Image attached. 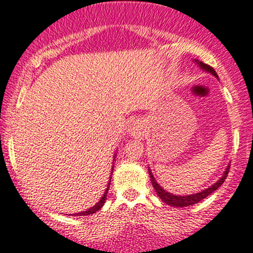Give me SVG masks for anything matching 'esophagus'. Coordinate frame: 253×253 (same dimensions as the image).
<instances>
[{
  "mask_svg": "<svg viewBox=\"0 0 253 253\" xmlns=\"http://www.w3.org/2000/svg\"><path fill=\"white\" fill-rule=\"evenodd\" d=\"M142 124H140L138 120H134L133 122L131 124V126H129V133L133 134V135H139L142 133Z\"/></svg>",
  "mask_w": 253,
  "mask_h": 253,
  "instance_id": "34e87169",
  "label": "esophagus"
}]
</instances>
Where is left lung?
I'll use <instances>...</instances> for the list:
<instances>
[{
	"label": "left lung",
	"instance_id": "8db88e82",
	"mask_svg": "<svg viewBox=\"0 0 253 253\" xmlns=\"http://www.w3.org/2000/svg\"><path fill=\"white\" fill-rule=\"evenodd\" d=\"M196 64H198L199 66H200L201 69L205 71H207V73L212 74V75L214 76V78L218 79V75L217 73L214 71L213 68H211L210 65H207V64H204L203 62H199V60H194ZM229 166L230 165H228V167L225 169L224 173H223L222 177L219 178V179L217 180L214 184H212L211 187L206 188V189L200 191V193H196V194H191V195H173V194L169 193V191H166L164 189V188L161 187L160 184H158V182H156V179L154 178V174L151 173V169H149V174H150V179H151V183H153V187L154 189H155L156 194H158L159 198L161 199L164 203H166L167 205H169V206H174V207H187V206H190V205H194V204H198L199 201H201L203 199L207 198V196L210 195V194L213 193L214 190H217L218 188L220 187V185L223 184V182L225 180V178H227V174H228V171H229Z\"/></svg>",
	"mask_w": 253,
	"mask_h": 253
}]
</instances>
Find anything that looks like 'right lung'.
<instances>
[{
	"mask_svg": "<svg viewBox=\"0 0 253 253\" xmlns=\"http://www.w3.org/2000/svg\"><path fill=\"white\" fill-rule=\"evenodd\" d=\"M115 158H116V155L114 156V160H115ZM113 166H114V165H113ZM113 169H114V167H113ZM111 173H113V172H111ZM110 179H111V174H110ZM110 182H111V180H109L108 188H106L105 191H104V194H103L102 199H100V200L98 201V203L95 204L94 206L91 207V209L86 210V211L79 212V213H73V216H88V214H93V213H95V212H97V211H99V210L103 207V205H104L105 200H106V195H108V190H109V185H110Z\"/></svg>",
	"mask_w": 253,
	"mask_h": 253,
	"instance_id": "right-lung-1",
	"label": "right lung"
}]
</instances>
